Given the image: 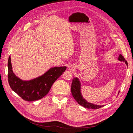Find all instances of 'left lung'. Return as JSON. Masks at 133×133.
<instances>
[{
    "label": "left lung",
    "mask_w": 133,
    "mask_h": 133,
    "mask_svg": "<svg viewBox=\"0 0 133 133\" xmlns=\"http://www.w3.org/2000/svg\"><path fill=\"white\" fill-rule=\"evenodd\" d=\"M118 59L121 62H125V64L128 65V63L127 61L125 59V58L123 57V56L122 55H119ZM71 90L72 96L75 98V99L76 101V102L79 105L84 107V108H87L88 109H97L104 106V105H96V104H94L89 103L85 99L83 98L81 92V84H80L79 81L77 78H75L72 79Z\"/></svg>",
    "instance_id": "1"
}]
</instances>
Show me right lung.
Returning a JSON list of instances; mask_svg holds the SVG:
<instances>
[{
    "label": "right lung",
    "mask_w": 133,
    "mask_h": 133,
    "mask_svg": "<svg viewBox=\"0 0 133 133\" xmlns=\"http://www.w3.org/2000/svg\"><path fill=\"white\" fill-rule=\"evenodd\" d=\"M8 81L12 90L23 99L34 101L42 98L49 92L53 83L66 70V66L54 67L41 76L29 81H22L12 71L10 56L8 61Z\"/></svg>",
    "instance_id": "obj_1"
}]
</instances>
